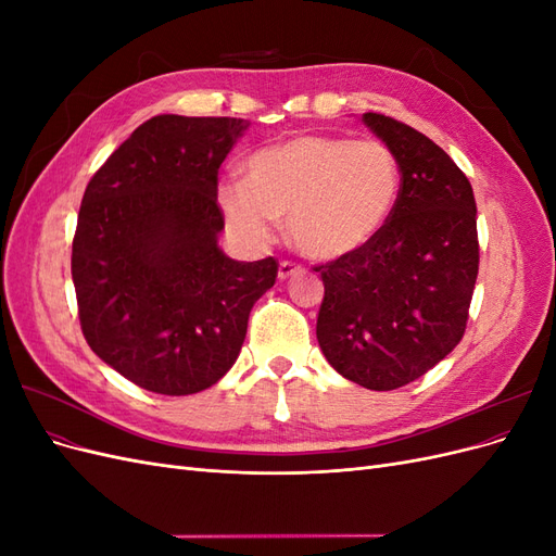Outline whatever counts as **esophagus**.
Instances as JSON below:
<instances>
[{"label": "esophagus", "instance_id": "34e87169", "mask_svg": "<svg viewBox=\"0 0 556 556\" xmlns=\"http://www.w3.org/2000/svg\"><path fill=\"white\" fill-rule=\"evenodd\" d=\"M304 271V266L301 264H296V262H280V266H278V278L280 280H288V278H292V276H296V274H301Z\"/></svg>", "mask_w": 556, "mask_h": 556}]
</instances>
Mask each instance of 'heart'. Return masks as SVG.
<instances>
[{
	"instance_id": "heart-1",
	"label": "heart",
	"mask_w": 556,
	"mask_h": 556,
	"mask_svg": "<svg viewBox=\"0 0 556 556\" xmlns=\"http://www.w3.org/2000/svg\"><path fill=\"white\" fill-rule=\"evenodd\" d=\"M399 164L380 141L304 134L268 146L245 162V182L220 188V206L248 241L274 237L288 220L292 243L331 262L371 243L399 197Z\"/></svg>"
}]
</instances>
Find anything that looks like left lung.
Instances as JSON below:
<instances>
[{"mask_svg":"<svg viewBox=\"0 0 556 556\" xmlns=\"http://www.w3.org/2000/svg\"><path fill=\"white\" fill-rule=\"evenodd\" d=\"M362 117L396 157L399 197L371 243L313 266L325 282L317 341L343 378L387 392L462 341L480 264L478 208L441 146L390 115Z\"/></svg>","mask_w":556,"mask_h":556,"instance_id":"1","label":"left lung"}]
</instances>
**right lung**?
<instances>
[{
    "label": "right lung",
    "mask_w": 556,
    "mask_h": 556,
    "mask_svg": "<svg viewBox=\"0 0 556 556\" xmlns=\"http://www.w3.org/2000/svg\"><path fill=\"white\" fill-rule=\"evenodd\" d=\"M241 117L155 115L99 166L80 201L72 278L83 336L148 392L208 390L237 362L278 262L229 260L217 172Z\"/></svg>",
    "instance_id": "right-lung-1"
}]
</instances>
